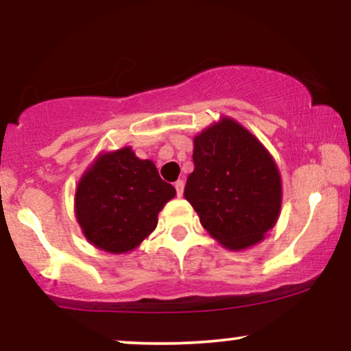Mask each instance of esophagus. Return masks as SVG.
<instances>
[{"instance_id":"1","label":"esophagus","mask_w":351,"mask_h":351,"mask_svg":"<svg viewBox=\"0 0 351 351\" xmlns=\"http://www.w3.org/2000/svg\"><path fill=\"white\" fill-rule=\"evenodd\" d=\"M175 188H176V195H178V196L183 195V189H184V183H183V180L175 181Z\"/></svg>"}]
</instances>
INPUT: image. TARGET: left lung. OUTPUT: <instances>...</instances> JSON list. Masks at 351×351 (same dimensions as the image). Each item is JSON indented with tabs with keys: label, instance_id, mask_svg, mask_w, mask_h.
Wrapping results in <instances>:
<instances>
[{
	"label": "left lung",
	"instance_id": "left-lung-1",
	"mask_svg": "<svg viewBox=\"0 0 351 351\" xmlns=\"http://www.w3.org/2000/svg\"><path fill=\"white\" fill-rule=\"evenodd\" d=\"M195 170L184 186L201 224L231 251L261 243L276 226L280 173L271 153L247 128L223 117L195 136Z\"/></svg>",
	"mask_w": 351,
	"mask_h": 351
}]
</instances>
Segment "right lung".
<instances>
[{
	"label": "right lung",
	"mask_w": 351,
	"mask_h": 351,
	"mask_svg": "<svg viewBox=\"0 0 351 351\" xmlns=\"http://www.w3.org/2000/svg\"><path fill=\"white\" fill-rule=\"evenodd\" d=\"M175 195L155 163L123 147L99 155L84 173L75 189V217L88 243L123 254L155 231L158 213Z\"/></svg>",
	"instance_id": "add662e5"
}]
</instances>
